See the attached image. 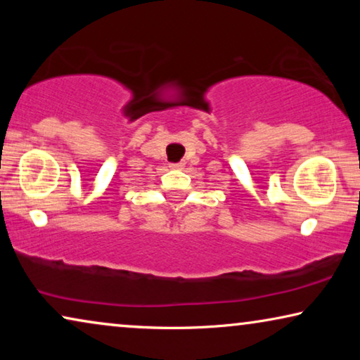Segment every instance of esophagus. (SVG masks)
Listing matches in <instances>:
<instances>
[{
  "instance_id": "obj_1",
  "label": "esophagus",
  "mask_w": 360,
  "mask_h": 360,
  "mask_svg": "<svg viewBox=\"0 0 360 360\" xmlns=\"http://www.w3.org/2000/svg\"><path fill=\"white\" fill-rule=\"evenodd\" d=\"M170 167H172V169H179V170H181V169H184V167H185V164H184V162H179V164H170Z\"/></svg>"
}]
</instances>
